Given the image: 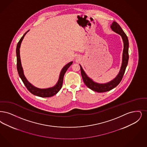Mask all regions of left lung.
<instances>
[{
    "instance_id": "obj_1",
    "label": "left lung",
    "mask_w": 147,
    "mask_h": 147,
    "mask_svg": "<svg viewBox=\"0 0 147 147\" xmlns=\"http://www.w3.org/2000/svg\"><path fill=\"white\" fill-rule=\"evenodd\" d=\"M111 28L114 32L118 33L121 36L122 38L123 39V45H124L121 67L120 71L117 77L114 80L111 81L109 83H105V84H99V83H96L93 82L90 78L87 76V75L83 71L82 67L80 65L81 75L82 77V79L84 84L90 90H93L94 91H96L99 93L105 92H108L110 90H113L120 83L126 70V68L127 65L128 61L129 58V55H128L129 43H128V40L126 34L123 31L120 26L116 22L114 21L112 25L111 26Z\"/></svg>"
}]
</instances>
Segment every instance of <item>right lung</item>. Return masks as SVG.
<instances>
[{"label": "right lung", "mask_w": 147, "mask_h": 147, "mask_svg": "<svg viewBox=\"0 0 147 147\" xmlns=\"http://www.w3.org/2000/svg\"><path fill=\"white\" fill-rule=\"evenodd\" d=\"M28 32V31L26 32L24 34V36L20 39L19 42H18L16 47V57H17V70L18 71V74L19 75V76L20 77L21 79L22 80L23 83H24L26 87L27 88V89L32 94L35 96H38L43 98L51 97L56 94L57 92L61 90L63 86V83L64 75L67 70L68 69V68L72 64L73 62H70L64 66L61 71L59 79L57 84L54 87L49 88H47V89H39L32 86V84L29 83L28 81L26 80L25 77L24 75L23 69L21 66L20 57V48L21 43L23 38H24V36H25L26 34Z\"/></svg>", "instance_id": "1"}]
</instances>
